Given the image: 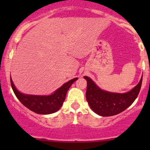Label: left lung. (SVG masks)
Masks as SVG:
<instances>
[{
	"label": "left lung",
	"mask_w": 150,
	"mask_h": 150,
	"mask_svg": "<svg viewBox=\"0 0 150 150\" xmlns=\"http://www.w3.org/2000/svg\"><path fill=\"white\" fill-rule=\"evenodd\" d=\"M87 81L86 100L91 109L103 117L115 115L126 110L138 96L142 83V77L139 83L126 93H112L102 90L90 78L84 76Z\"/></svg>",
	"instance_id": "left-lung-1"
}]
</instances>
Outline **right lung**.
Masks as SVG:
<instances>
[{"mask_svg": "<svg viewBox=\"0 0 150 150\" xmlns=\"http://www.w3.org/2000/svg\"><path fill=\"white\" fill-rule=\"evenodd\" d=\"M11 78V85L17 99L25 107L31 111L40 115L52 114L58 111L65 100L67 91L75 81V78L62 85L50 95H32L21 93L17 90Z\"/></svg>", "mask_w": 150, "mask_h": 150, "instance_id": "right-lung-1", "label": "right lung"}]
</instances>
